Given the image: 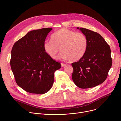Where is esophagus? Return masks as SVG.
<instances>
[{"label":"esophagus","mask_w":121,"mask_h":121,"mask_svg":"<svg viewBox=\"0 0 121 121\" xmlns=\"http://www.w3.org/2000/svg\"><path fill=\"white\" fill-rule=\"evenodd\" d=\"M66 65H67L66 64H64V63H61V67H64V66H66Z\"/></svg>","instance_id":"1"}]
</instances>
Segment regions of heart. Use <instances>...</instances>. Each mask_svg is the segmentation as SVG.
I'll return each mask as SVG.
<instances>
[{
	"mask_svg": "<svg viewBox=\"0 0 121 121\" xmlns=\"http://www.w3.org/2000/svg\"><path fill=\"white\" fill-rule=\"evenodd\" d=\"M87 37L81 33L67 28H61L51 36V40H45L43 43V48L53 59L57 58L59 51L60 58L76 61L80 60L85 54L88 48Z\"/></svg>",
	"mask_w": 121,
	"mask_h": 121,
	"instance_id": "b5f03b06",
	"label": "heart"
}]
</instances>
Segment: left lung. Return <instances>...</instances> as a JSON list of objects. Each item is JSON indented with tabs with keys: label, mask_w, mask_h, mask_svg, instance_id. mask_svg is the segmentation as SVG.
I'll return each mask as SVG.
<instances>
[{
	"label": "left lung",
	"mask_w": 121,
	"mask_h": 121,
	"mask_svg": "<svg viewBox=\"0 0 121 121\" xmlns=\"http://www.w3.org/2000/svg\"><path fill=\"white\" fill-rule=\"evenodd\" d=\"M77 29L87 37L88 44L84 56L72 64V79L79 88L94 87L103 83L107 78L112 63L110 48L99 33L86 28Z\"/></svg>",
	"instance_id": "1"
}]
</instances>
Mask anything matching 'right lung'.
<instances>
[{"label": "right lung", "instance_id": "add662e5", "mask_svg": "<svg viewBox=\"0 0 121 121\" xmlns=\"http://www.w3.org/2000/svg\"><path fill=\"white\" fill-rule=\"evenodd\" d=\"M52 30L30 31L12 48V71L17 84L28 93L43 94L49 91L53 84L54 72L61 67L43 48V43Z\"/></svg>", "mask_w": 121, "mask_h": 121}]
</instances>
